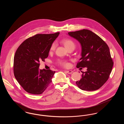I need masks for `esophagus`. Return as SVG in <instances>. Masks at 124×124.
<instances>
[{
    "mask_svg": "<svg viewBox=\"0 0 124 124\" xmlns=\"http://www.w3.org/2000/svg\"><path fill=\"white\" fill-rule=\"evenodd\" d=\"M66 72L68 74H71L73 72L72 71H66Z\"/></svg>",
    "mask_w": 124,
    "mask_h": 124,
    "instance_id": "1",
    "label": "esophagus"
}]
</instances>
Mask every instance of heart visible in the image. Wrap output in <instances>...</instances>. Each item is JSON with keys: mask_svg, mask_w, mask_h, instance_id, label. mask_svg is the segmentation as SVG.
Instances as JSON below:
<instances>
[{"mask_svg": "<svg viewBox=\"0 0 124 124\" xmlns=\"http://www.w3.org/2000/svg\"><path fill=\"white\" fill-rule=\"evenodd\" d=\"M62 43L64 45L65 47L67 49H69L71 47H74L75 46V44L74 41L70 39H65L62 40ZM56 48V44L55 43H53L50 47V51H53L55 50ZM58 63L59 65L65 67H67L69 66L68 62L65 60L59 59L58 61Z\"/></svg>", "mask_w": 124, "mask_h": 124, "instance_id": "1", "label": "heart"}]
</instances>
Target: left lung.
I'll use <instances>...</instances> for the list:
<instances>
[{
    "instance_id": "8db88e82",
    "label": "left lung",
    "mask_w": 124,
    "mask_h": 124,
    "mask_svg": "<svg viewBox=\"0 0 124 124\" xmlns=\"http://www.w3.org/2000/svg\"><path fill=\"white\" fill-rule=\"evenodd\" d=\"M82 46V57L77 68L87 67L82 72V78L76 82L78 88L85 91L98 90L107 81L112 70L113 62L106 43L93 31L83 29L69 32Z\"/></svg>"
}]
</instances>
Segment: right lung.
<instances>
[{"instance_id":"1","label":"right lung","mask_w":124,"mask_h":124,"mask_svg":"<svg viewBox=\"0 0 124 124\" xmlns=\"http://www.w3.org/2000/svg\"><path fill=\"white\" fill-rule=\"evenodd\" d=\"M59 34H37L18 47L14 57V75L26 92L41 94L52 82L55 71L40 70L39 67L40 62L48 57L51 46Z\"/></svg>"}]
</instances>
